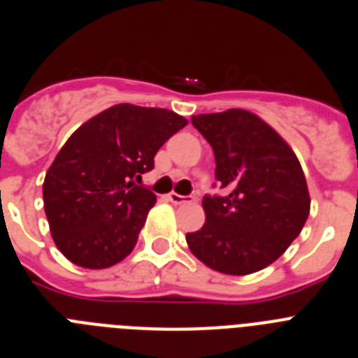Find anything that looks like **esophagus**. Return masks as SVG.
I'll use <instances>...</instances> for the list:
<instances>
[{
	"label": "esophagus",
	"instance_id": "1",
	"mask_svg": "<svg viewBox=\"0 0 358 358\" xmlns=\"http://www.w3.org/2000/svg\"><path fill=\"white\" fill-rule=\"evenodd\" d=\"M169 197V201L172 202V204H189V202H195V197H189V195H179V194H169L166 195Z\"/></svg>",
	"mask_w": 358,
	"mask_h": 358
}]
</instances>
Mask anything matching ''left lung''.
Wrapping results in <instances>:
<instances>
[{
    "label": "left lung",
    "mask_w": 358,
    "mask_h": 358,
    "mask_svg": "<svg viewBox=\"0 0 358 358\" xmlns=\"http://www.w3.org/2000/svg\"><path fill=\"white\" fill-rule=\"evenodd\" d=\"M192 125L213 148L224 195L202 197L206 224L186 235L188 248L218 273H256L287 251L308 218L301 164L281 136L249 110L192 116Z\"/></svg>",
    "instance_id": "left-lung-1"
}]
</instances>
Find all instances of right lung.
<instances>
[{
    "instance_id": "right-lung-1",
    "label": "right lung",
    "mask_w": 358,
    "mask_h": 358,
    "mask_svg": "<svg viewBox=\"0 0 358 358\" xmlns=\"http://www.w3.org/2000/svg\"><path fill=\"white\" fill-rule=\"evenodd\" d=\"M182 116L131 103L106 109L69 136L46 172L44 211L59 251L85 268H106L134 249L156 195L134 185L154 169Z\"/></svg>"
}]
</instances>
